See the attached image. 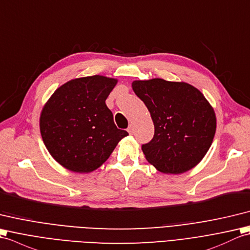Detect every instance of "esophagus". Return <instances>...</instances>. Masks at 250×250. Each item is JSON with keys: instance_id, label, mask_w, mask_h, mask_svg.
I'll return each mask as SVG.
<instances>
[{"instance_id": "34e87169", "label": "esophagus", "mask_w": 250, "mask_h": 250, "mask_svg": "<svg viewBox=\"0 0 250 250\" xmlns=\"http://www.w3.org/2000/svg\"><path fill=\"white\" fill-rule=\"evenodd\" d=\"M127 131H128L130 135H132V134H134V125H132V124H129V126H128V128H127Z\"/></svg>"}]
</instances>
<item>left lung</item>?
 I'll use <instances>...</instances> for the list:
<instances>
[{"label": "left lung", "mask_w": 250, "mask_h": 250, "mask_svg": "<svg viewBox=\"0 0 250 250\" xmlns=\"http://www.w3.org/2000/svg\"><path fill=\"white\" fill-rule=\"evenodd\" d=\"M132 90L151 113L153 139L142 144L149 164L167 174H180L201 162L216 131L214 109L188 83L155 78L132 82Z\"/></svg>", "instance_id": "left-lung-1"}]
</instances>
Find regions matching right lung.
<instances>
[{
	"label": "right lung",
	"instance_id": "add662e5",
	"mask_svg": "<svg viewBox=\"0 0 250 250\" xmlns=\"http://www.w3.org/2000/svg\"><path fill=\"white\" fill-rule=\"evenodd\" d=\"M118 80L91 76L66 82L41 114V134L51 156L79 173L96 170L128 132L119 129L106 99Z\"/></svg>",
	"mask_w": 250,
	"mask_h": 250
}]
</instances>
